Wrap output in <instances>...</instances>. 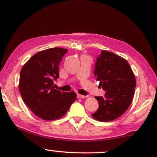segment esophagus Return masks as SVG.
Segmentation results:
<instances>
[{
    "label": "esophagus",
    "mask_w": 157,
    "mask_h": 157,
    "mask_svg": "<svg viewBox=\"0 0 157 157\" xmlns=\"http://www.w3.org/2000/svg\"><path fill=\"white\" fill-rule=\"evenodd\" d=\"M77 97L80 99H84V98H86V97H88L87 96H85V95H82V94H77Z\"/></svg>",
    "instance_id": "34e87169"
}]
</instances>
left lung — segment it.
<instances>
[{
  "mask_svg": "<svg viewBox=\"0 0 157 157\" xmlns=\"http://www.w3.org/2000/svg\"><path fill=\"white\" fill-rule=\"evenodd\" d=\"M94 76L106 91L105 97H95L99 108L91 114L100 122L112 121L128 109L136 87V79L128 61L116 54L102 50L97 57Z\"/></svg>",
  "mask_w": 157,
  "mask_h": 157,
  "instance_id": "obj_1",
  "label": "left lung"
}]
</instances>
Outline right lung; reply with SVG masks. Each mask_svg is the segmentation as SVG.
I'll list each match as a JSON object with an SVG mask.
<instances>
[{"label": "right lung", "instance_id": "1", "mask_svg": "<svg viewBox=\"0 0 157 157\" xmlns=\"http://www.w3.org/2000/svg\"><path fill=\"white\" fill-rule=\"evenodd\" d=\"M67 52L58 47L39 52L21 68L20 93L24 103L42 120L61 118L76 100L75 92H61L53 86L59 77V64Z\"/></svg>", "mask_w": 157, "mask_h": 157}]
</instances>
